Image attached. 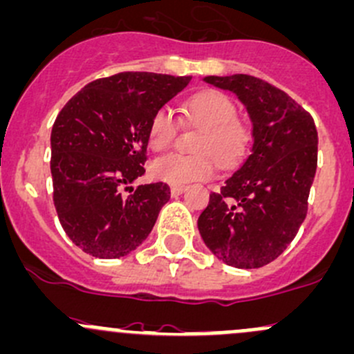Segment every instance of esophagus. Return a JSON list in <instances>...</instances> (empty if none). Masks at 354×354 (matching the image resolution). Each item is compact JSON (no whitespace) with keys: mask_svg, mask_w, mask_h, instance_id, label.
<instances>
[{"mask_svg":"<svg viewBox=\"0 0 354 354\" xmlns=\"http://www.w3.org/2000/svg\"><path fill=\"white\" fill-rule=\"evenodd\" d=\"M185 185H171V195L173 196H178V195H181V193L185 192Z\"/></svg>","mask_w":354,"mask_h":354,"instance_id":"esophagus-1","label":"esophagus"}]
</instances>
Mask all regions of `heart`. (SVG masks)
Instances as JSON below:
<instances>
[{
	"label": "heart",
	"mask_w": 354,
	"mask_h": 354,
	"mask_svg": "<svg viewBox=\"0 0 354 354\" xmlns=\"http://www.w3.org/2000/svg\"><path fill=\"white\" fill-rule=\"evenodd\" d=\"M185 115L198 125L195 154H171L158 158L151 165V176L169 185H185L207 180L215 173V159L230 167L243 161L248 151V129L237 120V109L225 93L205 89L185 103ZM176 136V120L166 106L152 115L147 129V144L152 151H165Z\"/></svg>",
	"instance_id": "b5f03b06"
}]
</instances>
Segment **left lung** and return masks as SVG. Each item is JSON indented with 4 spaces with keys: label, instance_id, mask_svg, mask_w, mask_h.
<instances>
[{
    "label": "left lung",
    "instance_id": "left-lung-1",
    "mask_svg": "<svg viewBox=\"0 0 354 354\" xmlns=\"http://www.w3.org/2000/svg\"><path fill=\"white\" fill-rule=\"evenodd\" d=\"M232 91L252 122V147L239 169L210 193L198 230L218 259L236 268H261L293 241L307 215L317 167L314 118L285 91L248 74L207 76Z\"/></svg>",
    "mask_w": 354,
    "mask_h": 354
}]
</instances>
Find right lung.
<instances>
[{
    "instance_id": "1",
    "label": "right lung",
    "mask_w": 354,
    "mask_h": 354,
    "mask_svg": "<svg viewBox=\"0 0 354 354\" xmlns=\"http://www.w3.org/2000/svg\"><path fill=\"white\" fill-rule=\"evenodd\" d=\"M189 76L118 73L91 81L59 111L50 133V173L59 222L95 258L127 256L146 241L169 200L162 181L120 189L146 173L152 115Z\"/></svg>"
}]
</instances>
